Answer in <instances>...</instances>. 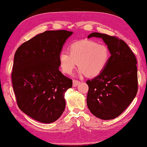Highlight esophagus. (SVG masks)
I'll list each match as a JSON object with an SVG mask.
<instances>
[{
	"mask_svg": "<svg viewBox=\"0 0 147 147\" xmlns=\"http://www.w3.org/2000/svg\"><path fill=\"white\" fill-rule=\"evenodd\" d=\"M80 82L78 80H73V86L75 87V86H78L80 84Z\"/></svg>",
	"mask_w": 147,
	"mask_h": 147,
	"instance_id": "1",
	"label": "esophagus"
}]
</instances>
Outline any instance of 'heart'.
Here are the masks:
<instances>
[{"instance_id":"b5f03b06","label":"heart","mask_w":147,"mask_h":147,"mask_svg":"<svg viewBox=\"0 0 147 147\" xmlns=\"http://www.w3.org/2000/svg\"><path fill=\"white\" fill-rule=\"evenodd\" d=\"M110 51L104 44L92 40H83L71 44L69 52L62 51L59 55L61 68L65 74H70L78 66L79 72L88 77L100 75L107 65Z\"/></svg>"}]
</instances>
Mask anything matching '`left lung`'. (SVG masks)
<instances>
[{"label": "left lung", "mask_w": 147, "mask_h": 147, "mask_svg": "<svg viewBox=\"0 0 147 147\" xmlns=\"http://www.w3.org/2000/svg\"><path fill=\"white\" fill-rule=\"evenodd\" d=\"M92 37L102 38L111 56L103 72L86 82L87 105L96 117L112 119L121 115L137 94V59L126 42L118 37L93 32L88 38Z\"/></svg>", "instance_id": "1"}]
</instances>
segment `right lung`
Wrapping results in <instances>:
<instances>
[{
	"mask_svg": "<svg viewBox=\"0 0 147 147\" xmlns=\"http://www.w3.org/2000/svg\"><path fill=\"white\" fill-rule=\"evenodd\" d=\"M72 33L47 30L23 43L15 52L11 80L17 104L38 121L54 122L65 109L64 94L72 88V80L59 70V55Z\"/></svg>",
	"mask_w": 147,
	"mask_h": 147,
	"instance_id": "obj_1",
	"label": "right lung"
}]
</instances>
